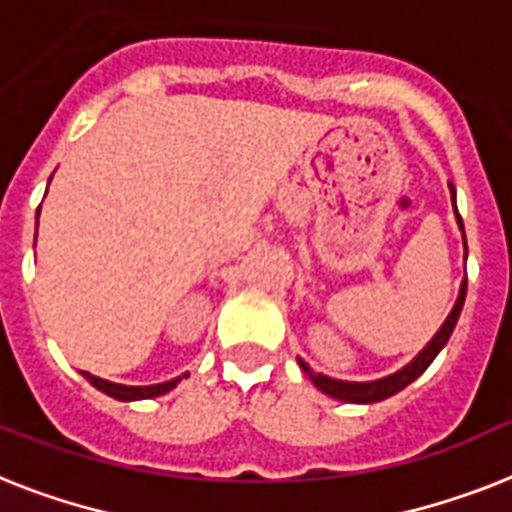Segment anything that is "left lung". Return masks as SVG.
Returning <instances> with one entry per match:
<instances>
[{
    "mask_svg": "<svg viewBox=\"0 0 512 512\" xmlns=\"http://www.w3.org/2000/svg\"><path fill=\"white\" fill-rule=\"evenodd\" d=\"M450 197H452V207H455V186L450 184ZM455 218H458V226L463 231V220L458 215V207H455ZM463 247H465V257H468V244H465V231H463ZM465 289H468V281L463 278V284H460V294L455 299V305H452L450 315L444 318V323L439 326L434 336H431V342L423 347L418 355L400 368L397 373H389L384 378H376V381H342V378H331V376H323V373H315L310 365L297 357L299 368L307 373V378L313 381L323 394L328 397H334V400H342V402H352V405H371V402H381L386 397H392V394L402 392L407 384H413L415 378L421 376L431 363H434V357L444 350V344L450 342L452 331H455V323L460 318V310H463V302H465Z\"/></svg>",
    "mask_w": 512,
    "mask_h": 512,
    "instance_id": "1",
    "label": "left lung"
}]
</instances>
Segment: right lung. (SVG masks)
Here are the masks:
<instances>
[{
  "label": "right lung",
  "instance_id": "obj_1",
  "mask_svg": "<svg viewBox=\"0 0 512 512\" xmlns=\"http://www.w3.org/2000/svg\"><path fill=\"white\" fill-rule=\"evenodd\" d=\"M36 228H39V213H36ZM81 376L89 381L94 389L99 392H105L107 397L112 400H120V402H136V400H152V397H160V394H168L170 389H176L178 381L186 378L189 373L178 378H170V381H162V384H152V386H126V384H115V381H107V378H99V376H91V373L81 371Z\"/></svg>",
  "mask_w": 512,
  "mask_h": 512
}]
</instances>
